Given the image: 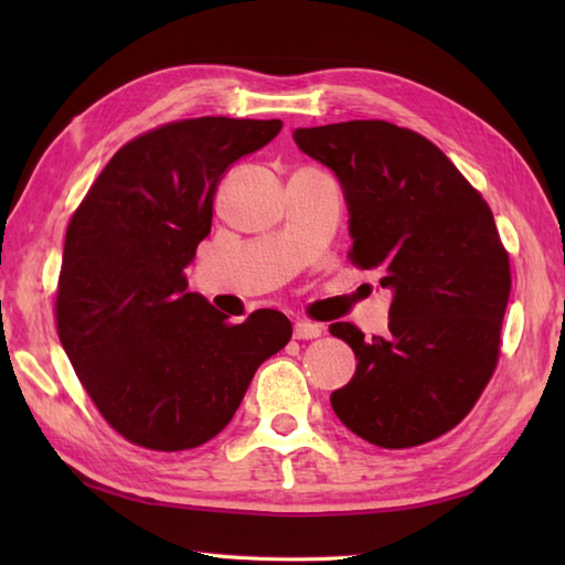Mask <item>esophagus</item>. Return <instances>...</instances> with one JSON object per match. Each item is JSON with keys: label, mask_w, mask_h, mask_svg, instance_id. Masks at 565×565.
<instances>
[{"label": "esophagus", "mask_w": 565, "mask_h": 565, "mask_svg": "<svg viewBox=\"0 0 565 565\" xmlns=\"http://www.w3.org/2000/svg\"><path fill=\"white\" fill-rule=\"evenodd\" d=\"M322 334V328L316 326V322H306V320H298L294 326V338L296 340H316Z\"/></svg>", "instance_id": "1"}]
</instances>
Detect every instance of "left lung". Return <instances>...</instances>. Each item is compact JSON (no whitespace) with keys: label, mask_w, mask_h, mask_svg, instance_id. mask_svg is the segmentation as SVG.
<instances>
[{"label":"left lung","mask_w":565,"mask_h":565,"mask_svg":"<svg viewBox=\"0 0 565 565\" xmlns=\"http://www.w3.org/2000/svg\"><path fill=\"white\" fill-rule=\"evenodd\" d=\"M294 140L340 179L352 264L393 291L386 334L330 326L359 359L332 411L383 449L437 439L471 413L500 359L512 276L493 211L411 128L374 118L298 128Z\"/></svg>","instance_id":"1"}]
</instances>
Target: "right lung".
<instances>
[{
  "label": "right lung",
  "instance_id": "right-lung-1",
  "mask_svg": "<svg viewBox=\"0 0 565 565\" xmlns=\"http://www.w3.org/2000/svg\"><path fill=\"white\" fill-rule=\"evenodd\" d=\"M279 118L201 116L118 150L72 213L55 294L57 338L102 417L130 444L184 451L231 423L257 366L291 340L279 310L227 322L186 291L213 196Z\"/></svg>",
  "mask_w": 565,
  "mask_h": 565
}]
</instances>
